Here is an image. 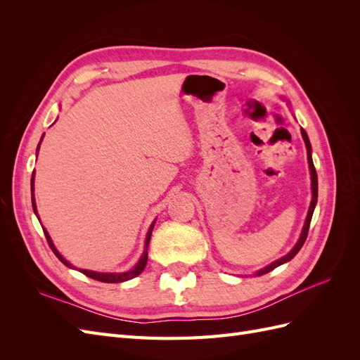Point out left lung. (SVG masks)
<instances>
[{
    "mask_svg": "<svg viewBox=\"0 0 360 360\" xmlns=\"http://www.w3.org/2000/svg\"><path fill=\"white\" fill-rule=\"evenodd\" d=\"M302 132V138L304 141V146H307V153H308V163H309V171H311V188H312V200H311V205H309V210H308V216H307V221H304V225H303V230H302V234L299 237V240L296 243V246H294L290 252L282 257L276 261H274V263L269 264L267 267L261 269L257 271V276H261V275H266L269 274V271H271L274 269H276L278 266L287 263V261H290L291 258L296 257V254L300 250V248L303 246L304 240H307L308 237V231H309V224H311V219H312V213H314V209H315V204H317V197H319V181H317V171H315V167H314V162H312V156H311V143H309V138L307 135V132H304V129H300Z\"/></svg>",
    "mask_w": 360,
    "mask_h": 360,
    "instance_id": "obj_1",
    "label": "left lung"
}]
</instances>
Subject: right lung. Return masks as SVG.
Wrapping results in <instances>:
<instances>
[{
  "label": "right lung",
  "mask_w": 360,
  "mask_h": 360,
  "mask_svg": "<svg viewBox=\"0 0 360 360\" xmlns=\"http://www.w3.org/2000/svg\"><path fill=\"white\" fill-rule=\"evenodd\" d=\"M41 139H43V136H41ZM41 139H40V143H41ZM40 143H39V146H37L36 153H39ZM31 202H32V210H34V213H36V216H37V207H36V200H34V171H32V176H31ZM37 217H39V216H37ZM39 221H40V219H39ZM155 224H156V221H153V224H151L150 228H148V233H147V237H146V245H144V252H143V255H141L139 261H138L136 266H135L132 270L124 271V274H102V271H93V270H84V269H79V271H81V274H84L85 276H89V278L96 279V281H101V282H106V284H117V282H124V281H129V279H132V278H136V276L141 274V271H143V270L146 269L147 258H148V257H147V249H148L150 237H151V231H153ZM41 228H43V226H41ZM43 233H45V237H46V240H48V243H49V246H51V249H52V252L57 255V258L61 261L63 264H66L68 267L73 269V266L69 263V261L64 259V257L58 252L57 248L53 246V243H52V240H51V236L48 234V231L45 230V228H43Z\"/></svg>",
  "instance_id": "add662e5"
}]
</instances>
